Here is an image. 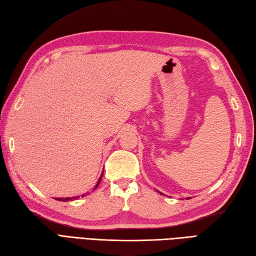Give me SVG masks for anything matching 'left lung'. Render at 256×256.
<instances>
[{
    "mask_svg": "<svg viewBox=\"0 0 256 256\" xmlns=\"http://www.w3.org/2000/svg\"><path fill=\"white\" fill-rule=\"evenodd\" d=\"M158 192H159V191H158ZM159 193H160V192H159ZM160 194H162V193H160Z\"/></svg>",
    "mask_w": 256,
    "mask_h": 256,
    "instance_id": "1",
    "label": "left lung"
}]
</instances>
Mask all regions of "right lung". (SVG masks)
<instances>
[{"instance_id": "1", "label": "right lung", "mask_w": 256, "mask_h": 256, "mask_svg": "<svg viewBox=\"0 0 256 256\" xmlns=\"http://www.w3.org/2000/svg\"><path fill=\"white\" fill-rule=\"evenodd\" d=\"M102 176H104V171H102V174H101V176H99V179H98V181H97V184H96V186H94V188H98V186L100 184V182H101V179H102ZM82 196H85V194L82 195ZM80 198V196H75V198H56V200H62V202H68V200H75V198Z\"/></svg>"}]
</instances>
